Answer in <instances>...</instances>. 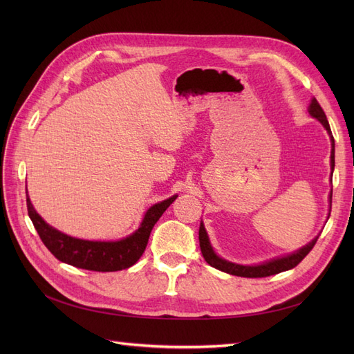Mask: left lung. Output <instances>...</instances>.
I'll return each mask as SVG.
<instances>
[{
	"instance_id": "8db88e82",
	"label": "left lung",
	"mask_w": 354,
	"mask_h": 354,
	"mask_svg": "<svg viewBox=\"0 0 354 354\" xmlns=\"http://www.w3.org/2000/svg\"><path fill=\"white\" fill-rule=\"evenodd\" d=\"M308 113H310V116L316 118V120L324 125V128L328 131V134L330 137V147H332L330 149V177H332V173H334V167H335V142H334V137H332L330 127H329V122L326 120V115H325L324 109L320 108V104L317 103V100L315 97L312 99V102H310ZM329 203H332V190L329 194ZM328 216H329V214H328ZM317 238H319V234L315 239L310 241L307 245H304L303 248H299V250H297L291 254H288V255L277 257V259L264 261V263H260V264L243 266V264H236V263L227 261V260L221 259L220 255H217V252L214 251V248L211 246L208 233H207L205 226H203L202 221H201V226H199V246H201V251H202V255H203V259H205V261L209 266H212L214 269H218L224 273L241 276V277H266V276H272V274L281 273V272H285V270H289V269H294V267L299 261H301L310 251H312Z\"/></svg>"
}]
</instances>
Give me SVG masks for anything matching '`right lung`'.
<instances>
[{
	"instance_id": "right-lung-1",
	"label": "right lung",
	"mask_w": 354,
	"mask_h": 354,
	"mask_svg": "<svg viewBox=\"0 0 354 354\" xmlns=\"http://www.w3.org/2000/svg\"><path fill=\"white\" fill-rule=\"evenodd\" d=\"M177 195L158 202L149 208L140 223V226L127 238L120 241H85L69 236L66 233L50 226L35 211L28 196L26 205L29 218L34 223L41 241L48 251L62 263L78 267V269L94 272H118L131 267L140 259L146 250L155 223L160 218L165 209L176 201Z\"/></svg>"
}]
</instances>
